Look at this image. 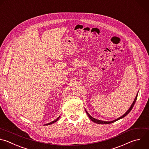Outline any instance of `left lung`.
<instances>
[{"label":"left lung","instance_id":"left-lung-1","mask_svg":"<svg viewBox=\"0 0 149 149\" xmlns=\"http://www.w3.org/2000/svg\"><path fill=\"white\" fill-rule=\"evenodd\" d=\"M137 94H138V93L137 94V95H136V97H135V98H134V101H133L132 104L131 105L130 107V108H129V109L125 112V113H124L122 116H121L120 117L118 118V119H115V120H112V121H104V120H98V119H95V118H94L93 117H92V116L87 112V111L86 109H85V110H86V112L87 115H88V117L90 118V119L93 122H95V123H98V124H109V123H113V122H115V121H116V120H119V119H120L124 118L125 116H126V115L130 112V111L132 109V108H133V106H134V104H135V102H136V100H137Z\"/></svg>","mask_w":149,"mask_h":149}]
</instances>
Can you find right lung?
<instances>
[{"mask_svg": "<svg viewBox=\"0 0 149 149\" xmlns=\"http://www.w3.org/2000/svg\"><path fill=\"white\" fill-rule=\"evenodd\" d=\"M59 117L60 116H59L57 119H56L55 120H54V121H52V122H50V123H47V124H45V125H51V124H52L53 123H55V122H56L59 119Z\"/></svg>", "mask_w": 149, "mask_h": 149, "instance_id": "obj_1", "label": "right lung"}]
</instances>
